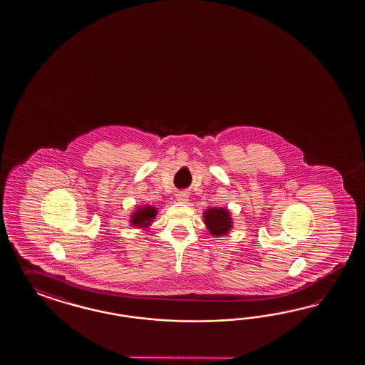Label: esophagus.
Here are the masks:
<instances>
[{
    "instance_id": "obj_1",
    "label": "esophagus",
    "mask_w": 365,
    "mask_h": 365,
    "mask_svg": "<svg viewBox=\"0 0 365 365\" xmlns=\"http://www.w3.org/2000/svg\"><path fill=\"white\" fill-rule=\"evenodd\" d=\"M177 200L179 203H187L188 194L187 192H178Z\"/></svg>"
}]
</instances>
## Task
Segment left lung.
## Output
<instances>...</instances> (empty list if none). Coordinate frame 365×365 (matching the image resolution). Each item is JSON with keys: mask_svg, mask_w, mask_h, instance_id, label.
I'll use <instances>...</instances> for the list:
<instances>
[{"mask_svg": "<svg viewBox=\"0 0 365 365\" xmlns=\"http://www.w3.org/2000/svg\"><path fill=\"white\" fill-rule=\"evenodd\" d=\"M203 222L214 237L227 235L232 229V212L225 207H209L203 211Z\"/></svg>", "mask_w": 365, "mask_h": 365, "instance_id": "left-lung-1", "label": "left lung"}]
</instances>
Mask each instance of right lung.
Masks as SVG:
<instances>
[{
    "instance_id": "1",
    "label": "right lung",
    "mask_w": 365,
    "mask_h": 365,
    "mask_svg": "<svg viewBox=\"0 0 365 365\" xmlns=\"http://www.w3.org/2000/svg\"><path fill=\"white\" fill-rule=\"evenodd\" d=\"M156 214H158V209L151 206V205L136 206L135 210L133 211V214L130 215V225L133 227L147 230L153 225Z\"/></svg>"
}]
</instances>
